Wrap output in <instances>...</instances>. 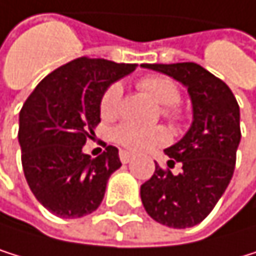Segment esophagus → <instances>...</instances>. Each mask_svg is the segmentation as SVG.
Masks as SVG:
<instances>
[{
	"label": "esophagus",
	"mask_w": 256,
	"mask_h": 256,
	"mask_svg": "<svg viewBox=\"0 0 256 256\" xmlns=\"http://www.w3.org/2000/svg\"><path fill=\"white\" fill-rule=\"evenodd\" d=\"M120 158H121V162L122 163H129L132 158H134V154H130V152H127V150H120Z\"/></svg>",
	"instance_id": "obj_1"
}]
</instances>
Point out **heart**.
Returning a JSON list of instances; mask_svg holds the SVG:
<instances>
[{"label":"heart","instance_id":"1","mask_svg":"<svg viewBox=\"0 0 256 256\" xmlns=\"http://www.w3.org/2000/svg\"><path fill=\"white\" fill-rule=\"evenodd\" d=\"M140 86L146 93H149L157 104L164 107L163 113L166 116L172 120H180V110L176 106L180 100V90L174 80L166 76H148L140 80ZM121 94V84H112L104 92L102 98H100V115L104 118L116 115ZM112 136L116 143L127 149L143 152L168 143L170 132L162 126L146 127L138 126L135 122H122L113 129Z\"/></svg>","mask_w":256,"mask_h":256}]
</instances>
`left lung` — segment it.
<instances>
[{
    "label": "left lung",
    "mask_w": 256,
    "mask_h": 256,
    "mask_svg": "<svg viewBox=\"0 0 256 256\" xmlns=\"http://www.w3.org/2000/svg\"><path fill=\"white\" fill-rule=\"evenodd\" d=\"M143 68L163 72L188 88L192 122L180 141L164 149L178 174L162 170L141 185L140 194L148 214L157 222L186 228L210 214L227 190L236 163L241 141L240 106L226 82L198 64H143Z\"/></svg>",
    "instance_id": "left-lung-1"
}]
</instances>
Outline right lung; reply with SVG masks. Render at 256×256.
<instances>
[{"label": "right lung", "mask_w": 256, "mask_h": 256, "mask_svg": "<svg viewBox=\"0 0 256 256\" xmlns=\"http://www.w3.org/2000/svg\"><path fill=\"white\" fill-rule=\"evenodd\" d=\"M136 64L79 57L46 76L20 112L18 143L26 182L37 200L60 218L93 213L108 177L121 166L118 149L84 154L100 122V98Z\"/></svg>", "instance_id": "obj_1"}]
</instances>
